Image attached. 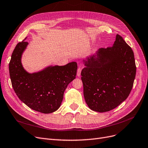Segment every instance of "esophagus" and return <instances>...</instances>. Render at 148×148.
I'll return each instance as SVG.
<instances>
[{
  "label": "esophagus",
  "instance_id": "esophagus-1",
  "mask_svg": "<svg viewBox=\"0 0 148 148\" xmlns=\"http://www.w3.org/2000/svg\"><path fill=\"white\" fill-rule=\"evenodd\" d=\"M82 69V68L79 67V68H78V69H77V75L78 76V77H80V76Z\"/></svg>",
  "mask_w": 148,
  "mask_h": 148
}]
</instances>
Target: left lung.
I'll return each instance as SVG.
<instances>
[{
  "mask_svg": "<svg viewBox=\"0 0 148 148\" xmlns=\"http://www.w3.org/2000/svg\"><path fill=\"white\" fill-rule=\"evenodd\" d=\"M84 95L91 110L106 112L124 102L132 90L136 74L132 49L119 35L112 47L101 48L83 60Z\"/></svg>",
  "mask_w": 148,
  "mask_h": 148,
  "instance_id": "left-lung-1",
  "label": "left lung"
}]
</instances>
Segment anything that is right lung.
I'll return each instance as SVG.
<instances>
[{
  "label": "right lung",
  "mask_w": 148,
  "mask_h": 148,
  "mask_svg": "<svg viewBox=\"0 0 148 148\" xmlns=\"http://www.w3.org/2000/svg\"><path fill=\"white\" fill-rule=\"evenodd\" d=\"M28 45L23 40L12 53L9 63L12 86L19 99L32 110L46 114L54 112L61 106L68 84L75 78L77 64L73 62L64 66L51 65L29 73L21 62Z\"/></svg>",
  "instance_id": "add662e5"
}]
</instances>
